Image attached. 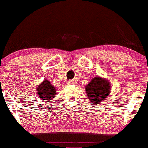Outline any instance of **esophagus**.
Returning a JSON list of instances; mask_svg holds the SVG:
<instances>
[{
  "label": "esophagus",
  "instance_id": "obj_1",
  "mask_svg": "<svg viewBox=\"0 0 148 148\" xmlns=\"http://www.w3.org/2000/svg\"><path fill=\"white\" fill-rule=\"evenodd\" d=\"M68 82H69V84H75V81L74 79H71V80H69Z\"/></svg>",
  "mask_w": 148,
  "mask_h": 148
}]
</instances>
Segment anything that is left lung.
Here are the masks:
<instances>
[{
    "label": "left lung",
    "instance_id": "1",
    "mask_svg": "<svg viewBox=\"0 0 148 148\" xmlns=\"http://www.w3.org/2000/svg\"><path fill=\"white\" fill-rule=\"evenodd\" d=\"M86 94L93 104L106 100L110 93V84L107 79L96 76L85 87Z\"/></svg>",
    "mask_w": 148,
    "mask_h": 148
}]
</instances>
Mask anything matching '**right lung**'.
I'll return each instance as SVG.
<instances>
[{
  "instance_id": "1",
  "label": "right lung",
  "mask_w": 148,
  "mask_h": 148,
  "mask_svg": "<svg viewBox=\"0 0 148 148\" xmlns=\"http://www.w3.org/2000/svg\"><path fill=\"white\" fill-rule=\"evenodd\" d=\"M56 91V88L47 79H45L40 85L37 86L36 89L40 99L45 102H47V101H48L47 102H50V101L54 99Z\"/></svg>"
}]
</instances>
